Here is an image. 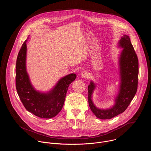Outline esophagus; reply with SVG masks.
I'll use <instances>...</instances> for the list:
<instances>
[{"instance_id":"esophagus-1","label":"esophagus","mask_w":151,"mask_h":151,"mask_svg":"<svg viewBox=\"0 0 151 151\" xmlns=\"http://www.w3.org/2000/svg\"><path fill=\"white\" fill-rule=\"evenodd\" d=\"M81 76L82 78H88L89 75L87 71H82L81 73Z\"/></svg>"}]
</instances>
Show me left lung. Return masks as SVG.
I'll use <instances>...</instances> for the list:
<instances>
[{"label":"left lung","mask_w":151,"mask_h":151,"mask_svg":"<svg viewBox=\"0 0 151 151\" xmlns=\"http://www.w3.org/2000/svg\"><path fill=\"white\" fill-rule=\"evenodd\" d=\"M118 47L122 48L118 57L119 84L114 104L107 109H100L94 104L92 97L96 88L93 81L88 85V103L96 116L101 119H111L124 112L134 98L137 89L139 61L137 56L128 35H123L118 42Z\"/></svg>","instance_id":"left-lung-1"}]
</instances>
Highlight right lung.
Wrapping results in <instances>:
<instances>
[{
	"label": "right lung",
	"mask_w": 151,
	"mask_h": 151,
	"mask_svg": "<svg viewBox=\"0 0 151 151\" xmlns=\"http://www.w3.org/2000/svg\"><path fill=\"white\" fill-rule=\"evenodd\" d=\"M28 39L23 43L17 59L15 81L17 93L29 112L42 118H51L62 109L68 88L76 79V75L70 73L62 77L50 91L37 90L32 83L27 70L26 42Z\"/></svg>",
	"instance_id": "1"
}]
</instances>
